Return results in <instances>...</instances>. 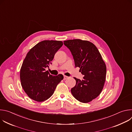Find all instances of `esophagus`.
<instances>
[{
	"label": "esophagus",
	"mask_w": 132,
	"mask_h": 132,
	"mask_svg": "<svg viewBox=\"0 0 132 132\" xmlns=\"http://www.w3.org/2000/svg\"><path fill=\"white\" fill-rule=\"evenodd\" d=\"M68 78V76H64V80H65V79H67Z\"/></svg>",
	"instance_id": "1"
}]
</instances>
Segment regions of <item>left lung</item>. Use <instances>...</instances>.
<instances>
[{
  "instance_id": "obj_1",
  "label": "left lung",
  "mask_w": 132,
  "mask_h": 132,
  "mask_svg": "<svg viewBox=\"0 0 132 132\" xmlns=\"http://www.w3.org/2000/svg\"><path fill=\"white\" fill-rule=\"evenodd\" d=\"M70 51L75 67L84 75L82 80L74 77L76 84L71 88L72 96L79 101L88 103L101 92L105 81L106 67L101 55L92 43L80 39L64 41Z\"/></svg>"
}]
</instances>
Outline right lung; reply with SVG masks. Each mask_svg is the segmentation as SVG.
<instances>
[{"instance_id": "obj_1", "label": "right lung", "mask_w": 132, "mask_h": 132, "mask_svg": "<svg viewBox=\"0 0 132 132\" xmlns=\"http://www.w3.org/2000/svg\"><path fill=\"white\" fill-rule=\"evenodd\" d=\"M63 45L62 41L44 40L36 44L27 53L20 75L21 86L31 99L37 102L46 100L63 79V75L52 76L45 70Z\"/></svg>"}]
</instances>
